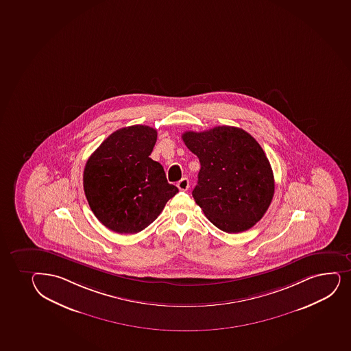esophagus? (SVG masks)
Returning <instances> with one entry per match:
<instances>
[{
    "instance_id": "1",
    "label": "esophagus",
    "mask_w": 351,
    "mask_h": 351,
    "mask_svg": "<svg viewBox=\"0 0 351 351\" xmlns=\"http://www.w3.org/2000/svg\"><path fill=\"white\" fill-rule=\"evenodd\" d=\"M178 188L181 191H186L189 189V180L188 178H182L181 181L178 182Z\"/></svg>"
}]
</instances>
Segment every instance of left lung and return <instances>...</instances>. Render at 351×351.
<instances>
[{
    "label": "left lung",
    "mask_w": 351,
    "mask_h": 351,
    "mask_svg": "<svg viewBox=\"0 0 351 351\" xmlns=\"http://www.w3.org/2000/svg\"><path fill=\"white\" fill-rule=\"evenodd\" d=\"M182 139L199 158L193 196L208 220L226 233L245 232L260 221L275 193L271 166L260 143L234 126L188 131Z\"/></svg>",
    "instance_id": "1"
}]
</instances>
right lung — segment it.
Returning a JSON list of instances; mask_svg holds the SVG:
<instances>
[{"mask_svg":"<svg viewBox=\"0 0 351 351\" xmlns=\"http://www.w3.org/2000/svg\"><path fill=\"white\" fill-rule=\"evenodd\" d=\"M156 138V130L146 125L121 128L86 163L83 189L91 211L116 233L145 230L178 193L163 167L149 158Z\"/></svg>","mask_w":351,"mask_h":351,"instance_id":"obj_1","label":"right lung"}]
</instances>
